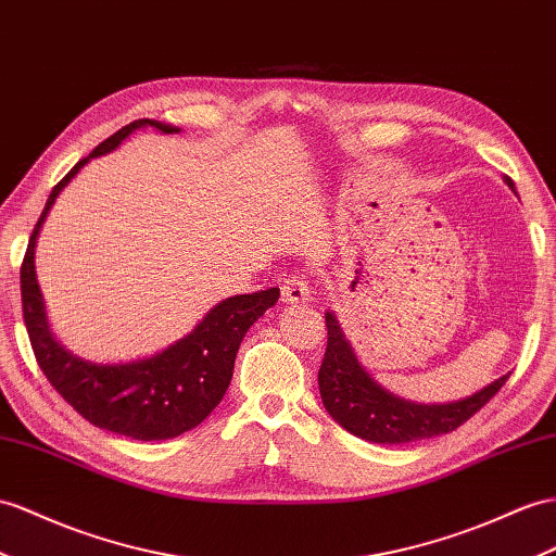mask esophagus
Segmentation results:
<instances>
[{
  "instance_id": "esophagus-1",
  "label": "esophagus",
  "mask_w": 556,
  "mask_h": 556,
  "mask_svg": "<svg viewBox=\"0 0 556 556\" xmlns=\"http://www.w3.org/2000/svg\"><path fill=\"white\" fill-rule=\"evenodd\" d=\"M281 298L283 303L291 305H303L312 301V287L303 275H289L281 283Z\"/></svg>"
}]
</instances>
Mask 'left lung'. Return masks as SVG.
I'll use <instances>...</instances> for the list:
<instances>
[{
  "label": "left lung",
  "mask_w": 556,
  "mask_h": 556,
  "mask_svg": "<svg viewBox=\"0 0 556 556\" xmlns=\"http://www.w3.org/2000/svg\"><path fill=\"white\" fill-rule=\"evenodd\" d=\"M505 182L515 190V182L509 178ZM326 331H329V343L319 368L324 408L340 427L374 444H408V441L448 434L472 418L481 406H486L509 378V374L497 378L458 402L416 404L380 388L368 376L333 312H326Z\"/></svg>",
  "instance_id": "1"
}]
</instances>
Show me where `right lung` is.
<instances>
[{"label": "right lung", "mask_w": 556, "mask_h": 556, "mask_svg": "<svg viewBox=\"0 0 556 556\" xmlns=\"http://www.w3.org/2000/svg\"><path fill=\"white\" fill-rule=\"evenodd\" d=\"M178 134L180 129L156 119H136L103 140L84 156L51 190L47 206L35 225L21 267V295L27 336L47 380L81 418L101 430L140 441L174 439L192 430L220 404L232 380L237 350L247 331L273 307L279 289L225 298L213 305L194 329L152 357L126 364H96L65 350L47 319L35 273V247L55 197L93 156L117 150L134 131L146 129Z\"/></svg>", "instance_id": "obj_1"}]
</instances>
